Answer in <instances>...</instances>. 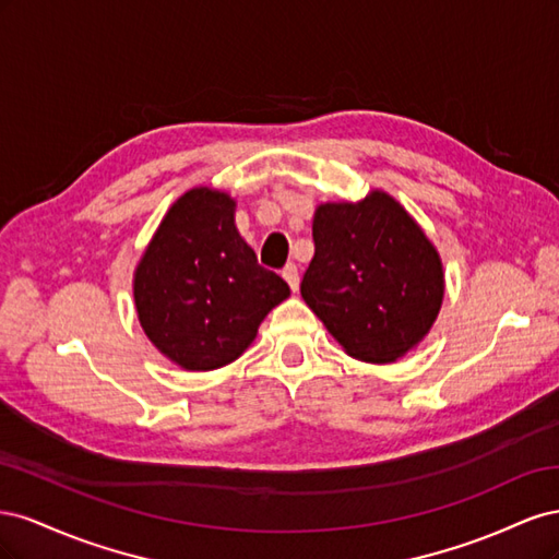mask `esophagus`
<instances>
[{"label": "esophagus", "mask_w": 559, "mask_h": 559, "mask_svg": "<svg viewBox=\"0 0 559 559\" xmlns=\"http://www.w3.org/2000/svg\"><path fill=\"white\" fill-rule=\"evenodd\" d=\"M282 277L286 280V284L292 286V292H296V289H298V282H300V277H298V267H296L294 263H289V265H286V267L282 270Z\"/></svg>", "instance_id": "obj_1"}]
</instances>
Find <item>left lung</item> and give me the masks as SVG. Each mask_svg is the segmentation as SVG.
I'll return each instance as SVG.
<instances>
[{
	"instance_id": "left-lung-1",
	"label": "left lung",
	"mask_w": 559,
	"mask_h": 559,
	"mask_svg": "<svg viewBox=\"0 0 559 559\" xmlns=\"http://www.w3.org/2000/svg\"><path fill=\"white\" fill-rule=\"evenodd\" d=\"M312 240L300 296L349 357L392 364L429 333L443 302V263L392 195L319 205Z\"/></svg>"
}]
</instances>
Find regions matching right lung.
Returning <instances> with one entry per match:
<instances>
[{"label": "right lung", "mask_w": 559, "mask_h": 559, "mask_svg": "<svg viewBox=\"0 0 559 559\" xmlns=\"http://www.w3.org/2000/svg\"><path fill=\"white\" fill-rule=\"evenodd\" d=\"M146 337L186 370H214L253 343L289 284L259 265L235 228V200L198 186L167 210L134 270Z\"/></svg>", "instance_id": "right-lung-1"}]
</instances>
